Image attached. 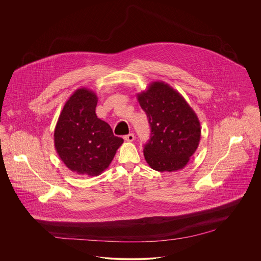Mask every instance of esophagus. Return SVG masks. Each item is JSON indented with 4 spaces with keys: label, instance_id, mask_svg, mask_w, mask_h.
<instances>
[{
    "label": "esophagus",
    "instance_id": "obj_1",
    "mask_svg": "<svg viewBox=\"0 0 261 261\" xmlns=\"http://www.w3.org/2000/svg\"><path fill=\"white\" fill-rule=\"evenodd\" d=\"M134 139H135V136H134V134H132V133L124 136V140L126 142H133V141H134Z\"/></svg>",
    "mask_w": 261,
    "mask_h": 261
}]
</instances>
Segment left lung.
I'll list each match as a JSON object with an SVG mask.
<instances>
[{"instance_id": "8db88e82", "label": "left lung", "mask_w": 261, "mask_h": 261, "mask_svg": "<svg viewBox=\"0 0 261 261\" xmlns=\"http://www.w3.org/2000/svg\"><path fill=\"white\" fill-rule=\"evenodd\" d=\"M137 98L150 126L144 148L146 162L160 172L183 169L199 147L201 129L196 112L179 92L162 81L151 82Z\"/></svg>"}]
</instances>
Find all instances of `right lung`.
<instances>
[{"label":"right lung","mask_w":261,"mask_h":261,"mask_svg":"<svg viewBox=\"0 0 261 261\" xmlns=\"http://www.w3.org/2000/svg\"><path fill=\"white\" fill-rule=\"evenodd\" d=\"M97 103L95 92L77 89L66 100L55 128V149L65 166L79 175L102 173L123 143L98 118Z\"/></svg>","instance_id":"right-lung-1"}]
</instances>
